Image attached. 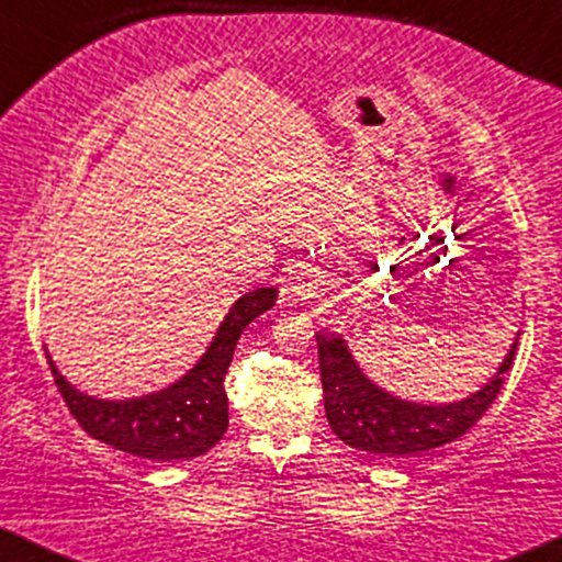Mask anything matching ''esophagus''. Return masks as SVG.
Masks as SVG:
<instances>
[{
    "label": "esophagus",
    "instance_id": "esophagus-1",
    "mask_svg": "<svg viewBox=\"0 0 562 562\" xmlns=\"http://www.w3.org/2000/svg\"><path fill=\"white\" fill-rule=\"evenodd\" d=\"M285 293L290 295V299H303V295H306V288H303V285H290V288H285Z\"/></svg>",
    "mask_w": 562,
    "mask_h": 562
}]
</instances>
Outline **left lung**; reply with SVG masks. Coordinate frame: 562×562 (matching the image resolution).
Listing matches in <instances>:
<instances>
[{
  "mask_svg": "<svg viewBox=\"0 0 562 562\" xmlns=\"http://www.w3.org/2000/svg\"><path fill=\"white\" fill-rule=\"evenodd\" d=\"M317 346L325 412L333 434L348 447L378 457H417L457 441L486 415L505 383V372L513 367L518 338L509 348L499 372L479 393L457 404L441 406L402 402V398L378 389L353 362L344 338H330V335L319 333Z\"/></svg>",
  "mask_w": 562,
  "mask_h": 562,
  "instance_id": "left-lung-1",
  "label": "left lung"
}]
</instances>
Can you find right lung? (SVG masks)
I'll list each match as a JSON object with an SVG mask.
<instances>
[{
  "mask_svg": "<svg viewBox=\"0 0 562 562\" xmlns=\"http://www.w3.org/2000/svg\"><path fill=\"white\" fill-rule=\"evenodd\" d=\"M274 301V288L245 293L229 308L203 359L182 380L150 396L126 398V402H102V398L83 396L66 383L49 357L47 364L70 415L97 441L142 457V460H192L222 441L229 425L224 375L229 370L232 353L245 327L259 314L269 312Z\"/></svg>",
  "mask_w": 562,
  "mask_h": 562,
  "instance_id": "right-lung-1",
  "label": "right lung"
}]
</instances>
